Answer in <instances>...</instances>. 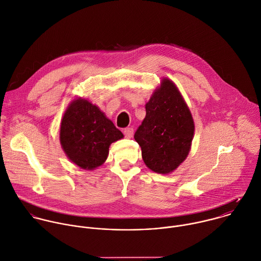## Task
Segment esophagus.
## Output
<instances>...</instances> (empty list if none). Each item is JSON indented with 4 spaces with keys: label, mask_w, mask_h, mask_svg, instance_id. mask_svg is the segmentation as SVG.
Wrapping results in <instances>:
<instances>
[{
    "label": "esophagus",
    "mask_w": 261,
    "mask_h": 261,
    "mask_svg": "<svg viewBox=\"0 0 261 261\" xmlns=\"http://www.w3.org/2000/svg\"><path fill=\"white\" fill-rule=\"evenodd\" d=\"M123 134H124L125 138L130 139L134 136V129L132 127H126L123 129Z\"/></svg>",
    "instance_id": "34e87169"
}]
</instances>
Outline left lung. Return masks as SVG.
Listing matches in <instances>:
<instances>
[{
	"label": "left lung",
	"mask_w": 261,
	"mask_h": 261,
	"mask_svg": "<svg viewBox=\"0 0 261 261\" xmlns=\"http://www.w3.org/2000/svg\"><path fill=\"white\" fill-rule=\"evenodd\" d=\"M191 111L176 86L163 79L146 104V117L135 134L148 168L167 174L187 158L194 138Z\"/></svg>",
	"instance_id": "obj_1"
}]
</instances>
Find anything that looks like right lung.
<instances>
[{
	"instance_id": "1",
	"label": "right lung",
	"mask_w": 261,
	"mask_h": 261,
	"mask_svg": "<svg viewBox=\"0 0 261 261\" xmlns=\"http://www.w3.org/2000/svg\"><path fill=\"white\" fill-rule=\"evenodd\" d=\"M122 138V133L99 107L86 99H74L61 120L62 149L70 161L86 170L101 166L110 145Z\"/></svg>"
}]
</instances>
